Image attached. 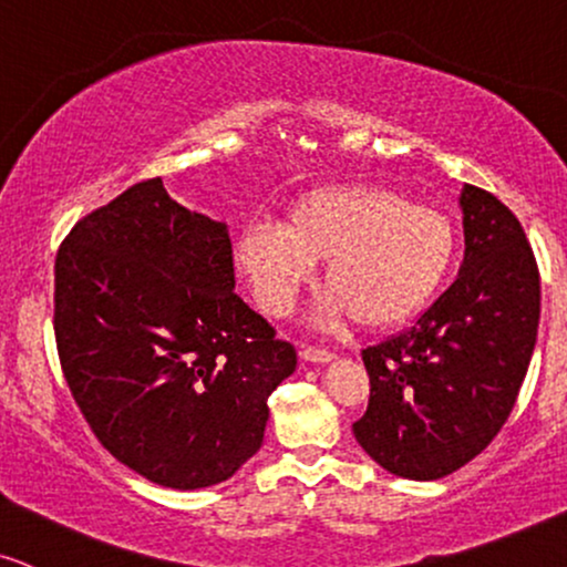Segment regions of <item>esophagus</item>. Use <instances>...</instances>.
I'll list each match as a JSON object with an SVG mask.
<instances>
[{
  "mask_svg": "<svg viewBox=\"0 0 567 567\" xmlns=\"http://www.w3.org/2000/svg\"><path fill=\"white\" fill-rule=\"evenodd\" d=\"M302 360H307V362H320V365H323V362H331L333 360V354L328 352V349H320V347H302Z\"/></svg>",
  "mask_w": 567,
  "mask_h": 567,
  "instance_id": "1",
  "label": "esophagus"
}]
</instances>
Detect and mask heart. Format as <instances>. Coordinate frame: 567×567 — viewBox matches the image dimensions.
Segmentation results:
<instances>
[{
    "instance_id": "obj_1",
    "label": "heart",
    "mask_w": 567,
    "mask_h": 567,
    "mask_svg": "<svg viewBox=\"0 0 567 567\" xmlns=\"http://www.w3.org/2000/svg\"><path fill=\"white\" fill-rule=\"evenodd\" d=\"M236 265L265 316H284L323 262V318L391 328L433 302L457 255L444 209L383 186H323L291 202L281 226L257 220L236 239Z\"/></svg>"
}]
</instances>
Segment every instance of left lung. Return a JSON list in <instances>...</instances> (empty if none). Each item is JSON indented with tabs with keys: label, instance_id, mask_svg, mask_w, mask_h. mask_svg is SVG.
<instances>
[{
	"label": "left lung",
	"instance_id": "left-lung-1",
	"mask_svg": "<svg viewBox=\"0 0 567 567\" xmlns=\"http://www.w3.org/2000/svg\"><path fill=\"white\" fill-rule=\"evenodd\" d=\"M457 278L402 333L362 349L370 375L354 439L383 471L436 481L492 444L518 400L542 312L539 268L509 207L465 184Z\"/></svg>",
	"mask_w": 567,
	"mask_h": 567
}]
</instances>
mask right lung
<instances>
[{
	"instance_id": "1",
	"label": "right lung",
	"mask_w": 567,
	"mask_h": 567,
	"mask_svg": "<svg viewBox=\"0 0 567 567\" xmlns=\"http://www.w3.org/2000/svg\"><path fill=\"white\" fill-rule=\"evenodd\" d=\"M226 223L163 178L79 220L54 262L60 365L100 444L167 488H205L260 450L297 352L234 291Z\"/></svg>"
}]
</instances>
